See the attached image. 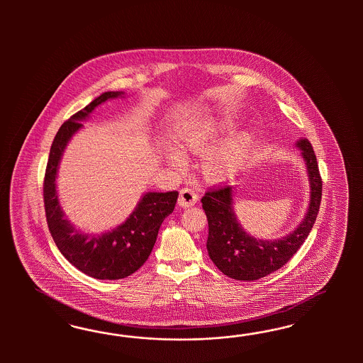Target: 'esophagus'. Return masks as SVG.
<instances>
[{
	"label": "esophagus",
	"instance_id": "34e87169",
	"mask_svg": "<svg viewBox=\"0 0 363 363\" xmlns=\"http://www.w3.org/2000/svg\"><path fill=\"white\" fill-rule=\"evenodd\" d=\"M198 201V194L196 193L194 189H190V187H185L181 190L179 193V198H178V203L179 206L182 208H189V206H193L196 205Z\"/></svg>",
	"mask_w": 363,
	"mask_h": 363
}]
</instances>
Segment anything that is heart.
<instances>
[{
  "label": "heart",
  "mask_w": 363,
  "mask_h": 363,
  "mask_svg": "<svg viewBox=\"0 0 363 363\" xmlns=\"http://www.w3.org/2000/svg\"><path fill=\"white\" fill-rule=\"evenodd\" d=\"M216 135L217 129L214 128L184 133L181 137V149L185 153L205 154L210 149ZM249 146L250 137L246 133H240L213 147L203 158L202 169L205 176L213 181H226L237 174L245 162ZM167 161L177 167L185 164L184 155L173 149L167 152Z\"/></svg>",
  "instance_id": "heart-1"
}]
</instances>
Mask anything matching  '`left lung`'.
<instances>
[{"instance_id":"obj_1","label":"left lung","mask_w":363,"mask_h":363,"mask_svg":"<svg viewBox=\"0 0 363 363\" xmlns=\"http://www.w3.org/2000/svg\"><path fill=\"white\" fill-rule=\"evenodd\" d=\"M308 167L310 203L297 229L279 240L254 238L242 229L233 211V190L218 186L208 190L201 199L209 223L208 253L220 272L237 281H255L272 274L290 261L308 238L318 216L322 178L317 157L306 138L297 143Z\"/></svg>"}]
</instances>
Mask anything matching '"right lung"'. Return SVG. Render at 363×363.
I'll list each match as a JSON object with an SVG mask.
<instances>
[{
    "label": "right lung",
    "instance_id": "obj_1",
    "mask_svg": "<svg viewBox=\"0 0 363 363\" xmlns=\"http://www.w3.org/2000/svg\"><path fill=\"white\" fill-rule=\"evenodd\" d=\"M122 94V91H105L64 122L55 134L45 172V214L49 231L66 259L96 279H121L137 272L152 253L158 230L173 213L178 198V191H149L143 194L128 220L104 234L82 233L66 220L55 190L57 170L66 145L96 106Z\"/></svg>",
    "mask_w": 363,
    "mask_h": 363
}]
</instances>
